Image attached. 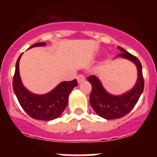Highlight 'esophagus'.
<instances>
[{
    "label": "esophagus",
    "instance_id": "1",
    "mask_svg": "<svg viewBox=\"0 0 157 157\" xmlns=\"http://www.w3.org/2000/svg\"><path fill=\"white\" fill-rule=\"evenodd\" d=\"M77 81H78L79 83H83V82H84L85 77L83 75H82V74H80V75L77 76Z\"/></svg>",
    "mask_w": 157,
    "mask_h": 157
}]
</instances>
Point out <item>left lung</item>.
Listing matches in <instances>:
<instances>
[{
	"mask_svg": "<svg viewBox=\"0 0 157 157\" xmlns=\"http://www.w3.org/2000/svg\"><path fill=\"white\" fill-rule=\"evenodd\" d=\"M118 48L121 53L117 57L129 60L137 67V80L134 87L124 94L115 96L105 90L97 77L91 75L87 78L92 85L90 96V105L98 115L105 119H117L129 113L138 101L144 87L142 65L138 58L121 47L118 46Z\"/></svg>",
	"mask_w": 157,
	"mask_h": 157,
	"instance_id": "1",
	"label": "left lung"
}]
</instances>
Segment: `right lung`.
<instances>
[{"mask_svg": "<svg viewBox=\"0 0 157 157\" xmlns=\"http://www.w3.org/2000/svg\"><path fill=\"white\" fill-rule=\"evenodd\" d=\"M45 42H39L29 48L45 46ZM22 55L23 53L16 63L15 74L13 80V89L20 105L34 119L50 121L58 118L67 107L71 92L78 85L77 80L61 82L46 94L38 95L31 93L23 86L20 76L19 64Z\"/></svg>", "mask_w": 157, "mask_h": 157, "instance_id": "obj_1", "label": "right lung"}]
</instances>
